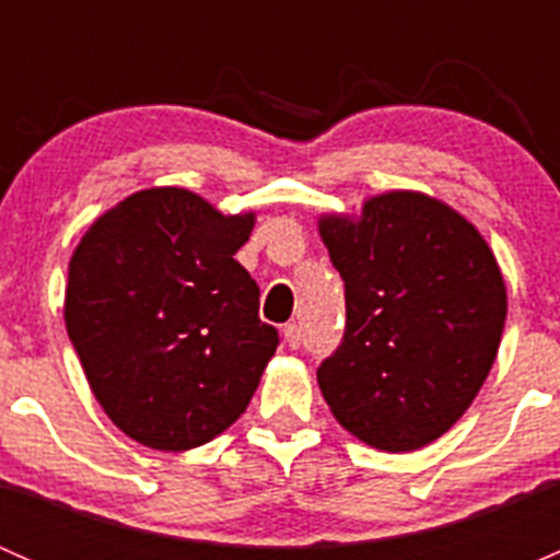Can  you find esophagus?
Returning <instances> with one entry per match:
<instances>
[{
    "mask_svg": "<svg viewBox=\"0 0 560 560\" xmlns=\"http://www.w3.org/2000/svg\"><path fill=\"white\" fill-rule=\"evenodd\" d=\"M284 343L290 349H298L301 347V325H295V322H290V325H284Z\"/></svg>",
    "mask_w": 560,
    "mask_h": 560,
    "instance_id": "obj_1",
    "label": "esophagus"
}]
</instances>
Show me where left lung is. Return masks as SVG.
I'll return each mask as SVG.
<instances>
[{"mask_svg": "<svg viewBox=\"0 0 560 560\" xmlns=\"http://www.w3.org/2000/svg\"><path fill=\"white\" fill-rule=\"evenodd\" d=\"M316 230L347 287V332L316 371L332 417L382 453L436 442L499 354L506 284L495 254L463 213L415 189L322 213Z\"/></svg>", "mask_w": 560, "mask_h": 560, "instance_id": "obj_1", "label": "left lung"}]
</instances>
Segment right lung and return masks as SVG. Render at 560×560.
Masks as SVG:
<instances>
[{"label": "right lung", "mask_w": 560, "mask_h": 560, "mask_svg": "<svg viewBox=\"0 0 560 560\" xmlns=\"http://www.w3.org/2000/svg\"><path fill=\"white\" fill-rule=\"evenodd\" d=\"M257 213H222L180 186L124 197L70 257L65 325L94 398L143 447L184 453L246 411L276 327L235 259Z\"/></svg>", "instance_id": "add662e5"}]
</instances>
